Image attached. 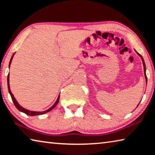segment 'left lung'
Masks as SVG:
<instances>
[{
    "instance_id": "obj_1",
    "label": "left lung",
    "mask_w": 155,
    "mask_h": 155,
    "mask_svg": "<svg viewBox=\"0 0 155 155\" xmlns=\"http://www.w3.org/2000/svg\"><path fill=\"white\" fill-rule=\"evenodd\" d=\"M137 53V54L139 56H140V57H141V60H142V63H143V71H144V76H145V78H146V83H147V77H146V65H145V62H144V60H143V57H142V56L140 54H139L137 52H136ZM140 104V103H139ZM139 105V104H138ZM138 105H137V107H138Z\"/></svg>"
}]
</instances>
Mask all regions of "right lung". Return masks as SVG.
Wrapping results in <instances>:
<instances>
[{
	"mask_svg": "<svg viewBox=\"0 0 155 155\" xmlns=\"http://www.w3.org/2000/svg\"><path fill=\"white\" fill-rule=\"evenodd\" d=\"M14 54H15V52H14V54H13L12 58H11V59H10L9 64V67H10V65H11L12 59H13V57H14ZM7 86H8L9 92V94H10V95H11L12 99L13 102H14V105L15 106V107H16V108H17L18 110H19L20 111L25 113V114H26L28 115H31V116H35V115H42V114H46V113L51 111L52 109H53L54 108V107H56L57 104H58V103H59L60 94L59 95L58 98H57L56 102H55V103H54V104H53V105H52V106L51 107V108H49L48 109L46 110V111H29V110H27V109H25V108H23L22 107H21V106L20 105V104H19V103H18V102H17L16 100H15L14 96L13 95V94L12 93L11 90H10V87H9V74H8V76H7Z\"/></svg>",
	"mask_w": 155,
	"mask_h": 155,
	"instance_id": "1",
	"label": "right lung"
}]
</instances>
